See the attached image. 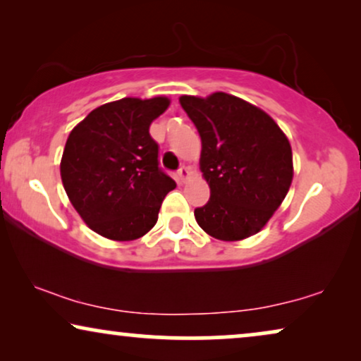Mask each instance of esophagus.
Masks as SVG:
<instances>
[{
  "mask_svg": "<svg viewBox=\"0 0 361 361\" xmlns=\"http://www.w3.org/2000/svg\"><path fill=\"white\" fill-rule=\"evenodd\" d=\"M177 177H179L180 182H184L187 177H189V169H187L185 166H182L179 171H177Z\"/></svg>",
  "mask_w": 361,
  "mask_h": 361,
  "instance_id": "34e87169",
  "label": "esophagus"
}]
</instances>
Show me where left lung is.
<instances>
[{
    "label": "left lung",
    "instance_id": "8db88e82",
    "mask_svg": "<svg viewBox=\"0 0 361 361\" xmlns=\"http://www.w3.org/2000/svg\"><path fill=\"white\" fill-rule=\"evenodd\" d=\"M179 102L200 135V171L210 187L209 202L194 212L197 224L224 241L258 233L293 182L288 137L268 113L228 93Z\"/></svg>",
    "mask_w": 361,
    "mask_h": 361
}]
</instances>
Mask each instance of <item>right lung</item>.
<instances>
[{"mask_svg":"<svg viewBox=\"0 0 361 361\" xmlns=\"http://www.w3.org/2000/svg\"><path fill=\"white\" fill-rule=\"evenodd\" d=\"M169 98H121L90 111L68 135L61 161L62 184L73 209L98 235L141 238L156 225L176 182L159 167L152 120Z\"/></svg>","mask_w":361,"mask_h":361,"instance_id":"add662e5","label":"right lung"}]
</instances>
